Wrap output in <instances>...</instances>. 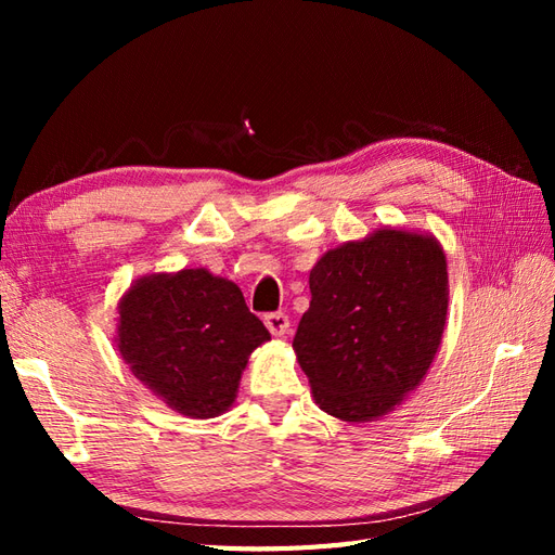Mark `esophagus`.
Instances as JSON below:
<instances>
[{
	"label": "esophagus",
	"instance_id": "obj_1",
	"mask_svg": "<svg viewBox=\"0 0 555 555\" xmlns=\"http://www.w3.org/2000/svg\"><path fill=\"white\" fill-rule=\"evenodd\" d=\"M264 324H267V328H269V334L274 336V338L286 336V334H288V326H291L288 317H286L284 312H271V314H267V317H264Z\"/></svg>",
	"mask_w": 555,
	"mask_h": 555
}]
</instances>
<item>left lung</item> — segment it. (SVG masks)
Segmentation results:
<instances>
[{
  "mask_svg": "<svg viewBox=\"0 0 555 555\" xmlns=\"http://www.w3.org/2000/svg\"><path fill=\"white\" fill-rule=\"evenodd\" d=\"M436 235L382 227L310 269V310L293 338L314 403L348 424L379 420L424 382L448 312Z\"/></svg>",
  "mask_w": 555,
  "mask_h": 555,
  "instance_id": "left-lung-1",
  "label": "left lung"
}]
</instances>
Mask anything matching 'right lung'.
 I'll return each mask as SVG.
<instances>
[{
	"label": "right lung",
	"instance_id": "1",
	"mask_svg": "<svg viewBox=\"0 0 555 555\" xmlns=\"http://www.w3.org/2000/svg\"><path fill=\"white\" fill-rule=\"evenodd\" d=\"M116 310L121 360L152 396L191 420L233 408L247 360L271 338L241 288L205 267L140 276Z\"/></svg>",
	"mask_w": 555,
	"mask_h": 555
}]
</instances>
